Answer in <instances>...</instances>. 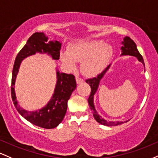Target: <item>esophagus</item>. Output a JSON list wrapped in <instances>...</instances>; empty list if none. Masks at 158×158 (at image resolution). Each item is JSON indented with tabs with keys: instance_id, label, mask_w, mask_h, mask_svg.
<instances>
[{
	"instance_id": "esophagus-1",
	"label": "esophagus",
	"mask_w": 158,
	"mask_h": 158,
	"mask_svg": "<svg viewBox=\"0 0 158 158\" xmlns=\"http://www.w3.org/2000/svg\"><path fill=\"white\" fill-rule=\"evenodd\" d=\"M76 82H77V84H81V83L84 82V80H83L82 78H81V77H76Z\"/></svg>"
}]
</instances>
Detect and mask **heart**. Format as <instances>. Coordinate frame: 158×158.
Listing matches in <instances>:
<instances>
[{
  "label": "heart",
  "mask_w": 158,
  "mask_h": 158,
  "mask_svg": "<svg viewBox=\"0 0 158 158\" xmlns=\"http://www.w3.org/2000/svg\"><path fill=\"white\" fill-rule=\"evenodd\" d=\"M113 54L111 46L98 40H84L72 44L67 52L62 51L60 58L69 70L77 67L81 62V70L84 75L93 76L100 73L107 65Z\"/></svg>",
  "instance_id": "b5f03b06"
}]
</instances>
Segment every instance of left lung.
I'll use <instances>...</instances> for the list:
<instances>
[{
    "mask_svg": "<svg viewBox=\"0 0 158 158\" xmlns=\"http://www.w3.org/2000/svg\"><path fill=\"white\" fill-rule=\"evenodd\" d=\"M122 46L121 47V51L122 54L121 56H135L136 59L138 60V61H139L140 63H143V65L145 66L144 60H143V56L137 50V48H136V45L135 42L133 41L130 37L125 36L124 37L123 41L122 42ZM111 64H110L107 68L105 69L101 74H99L97 77H93V78H90L86 80V82L91 86V93H90L89 97L88 98V103L89 104V107L91 109L92 112H93V116L95 118V119L96 120L98 123L102 124L103 125H107V126H116V125H121V124L123 123L122 122H113V121H107V120H105L104 118H102L100 115L98 114V112H97L96 109H95V104H94V95L96 93L97 90L98 89L99 84H100L101 80L103 78V77L104 76L106 72L109 70ZM127 122V121H126Z\"/></svg>",
    "mask_w": 158,
    "mask_h": 158,
    "instance_id": "left-lung-1",
    "label": "left lung"
}]
</instances>
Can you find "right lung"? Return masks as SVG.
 Here are the masks:
<instances>
[{
	"instance_id": "right-lung-1",
	"label": "right lung",
	"mask_w": 158,
	"mask_h": 158,
	"mask_svg": "<svg viewBox=\"0 0 158 158\" xmlns=\"http://www.w3.org/2000/svg\"><path fill=\"white\" fill-rule=\"evenodd\" d=\"M43 32H36L27 41L25 45L15 58L12 76L11 94L12 102L17 111L33 125L46 129L57 127L64 118L67 110L68 101L77 84L73 74L60 73L56 68V82L54 93L49 102L42 108L36 110H27L19 104L15 91L16 77L22 62L36 53L47 54L53 60H59L62 43L57 40H48Z\"/></svg>"
}]
</instances>
